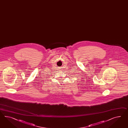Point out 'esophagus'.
<instances>
[{"instance_id":"obj_1","label":"esophagus","mask_w":128,"mask_h":128,"mask_svg":"<svg viewBox=\"0 0 128 128\" xmlns=\"http://www.w3.org/2000/svg\"><path fill=\"white\" fill-rule=\"evenodd\" d=\"M62 68H60V70H61V71H62Z\"/></svg>"}]
</instances>
